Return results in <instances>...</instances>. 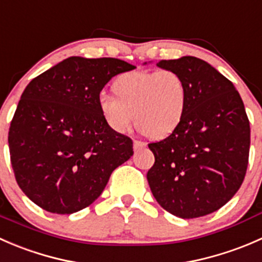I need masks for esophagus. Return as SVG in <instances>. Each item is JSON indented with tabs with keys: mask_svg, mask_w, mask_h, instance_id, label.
<instances>
[{
	"mask_svg": "<svg viewBox=\"0 0 262 262\" xmlns=\"http://www.w3.org/2000/svg\"><path fill=\"white\" fill-rule=\"evenodd\" d=\"M133 146H134V149H141V148L146 147L147 144L144 143V142H141V141H134Z\"/></svg>",
	"mask_w": 262,
	"mask_h": 262,
	"instance_id": "esophagus-1",
	"label": "esophagus"
}]
</instances>
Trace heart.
Wrapping results in <instances>:
<instances>
[{"label": "heart", "instance_id": "heart-1", "mask_svg": "<svg viewBox=\"0 0 262 262\" xmlns=\"http://www.w3.org/2000/svg\"><path fill=\"white\" fill-rule=\"evenodd\" d=\"M115 94H102L99 109L107 125L125 133L136 124L153 139L170 136L180 125L187 101L186 84L175 71H134L119 76Z\"/></svg>", "mask_w": 262, "mask_h": 262}]
</instances>
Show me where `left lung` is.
Masks as SVG:
<instances>
[{"mask_svg": "<svg viewBox=\"0 0 262 262\" xmlns=\"http://www.w3.org/2000/svg\"><path fill=\"white\" fill-rule=\"evenodd\" d=\"M157 66L181 76L187 101L178 129L148 144L155 155L148 184L168 213L184 219L207 215L227 204L244 182L250 152L244 101L228 78L199 58Z\"/></svg>", "mask_w": 262, "mask_h": 262, "instance_id": "1", "label": "left lung"}]
</instances>
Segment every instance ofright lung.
<instances>
[{
    "instance_id": "add662e5",
    "label": "right lung",
    "mask_w": 262,
    "mask_h": 262,
    "mask_svg": "<svg viewBox=\"0 0 262 262\" xmlns=\"http://www.w3.org/2000/svg\"><path fill=\"white\" fill-rule=\"evenodd\" d=\"M116 58L70 57L24 90L9 130L15 178L44 210L72 214L101 195L116 167L133 156V142L106 124L100 92L134 70Z\"/></svg>"
}]
</instances>
